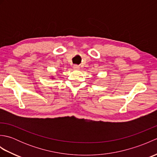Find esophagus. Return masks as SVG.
<instances>
[{"instance_id": "1", "label": "esophagus", "mask_w": 157, "mask_h": 157, "mask_svg": "<svg viewBox=\"0 0 157 157\" xmlns=\"http://www.w3.org/2000/svg\"><path fill=\"white\" fill-rule=\"evenodd\" d=\"M73 69L79 70V69H80V67H79V66H78V65H73Z\"/></svg>"}]
</instances>
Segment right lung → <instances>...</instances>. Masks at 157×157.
I'll list each match as a JSON object with an SVG mask.
<instances>
[{"label": "right lung", "mask_w": 157, "mask_h": 157, "mask_svg": "<svg viewBox=\"0 0 157 157\" xmlns=\"http://www.w3.org/2000/svg\"><path fill=\"white\" fill-rule=\"evenodd\" d=\"M50 78H51V79H55V78H54V77H53V76H51V77H50Z\"/></svg>", "instance_id": "add662e5"}]
</instances>
